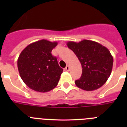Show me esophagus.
Segmentation results:
<instances>
[{"label":"esophagus","mask_w":127,"mask_h":127,"mask_svg":"<svg viewBox=\"0 0 127 127\" xmlns=\"http://www.w3.org/2000/svg\"><path fill=\"white\" fill-rule=\"evenodd\" d=\"M65 69H66V70H67V71H68V70H70V66L68 65H67L65 67Z\"/></svg>","instance_id":"obj_1"}]
</instances>
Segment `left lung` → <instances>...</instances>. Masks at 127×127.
Returning a JSON list of instances; mask_svg holds the SVG:
<instances>
[{
	"label": "left lung",
	"mask_w": 127,
	"mask_h": 127,
	"mask_svg": "<svg viewBox=\"0 0 127 127\" xmlns=\"http://www.w3.org/2000/svg\"><path fill=\"white\" fill-rule=\"evenodd\" d=\"M66 45L76 55L82 68V76L75 81L76 86L86 91L101 88L112 71L113 58L108 49L87 39L78 43L68 41Z\"/></svg>",
	"instance_id": "1"
}]
</instances>
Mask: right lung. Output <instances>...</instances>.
I'll return each mask as SVG.
<instances>
[{
	"label": "right lung",
	"mask_w": 127,
	"mask_h": 127,
	"mask_svg": "<svg viewBox=\"0 0 127 127\" xmlns=\"http://www.w3.org/2000/svg\"><path fill=\"white\" fill-rule=\"evenodd\" d=\"M57 44L41 39L28 45L20 54L19 73L24 82L33 90L47 92L57 86L63 71L51 54Z\"/></svg>",
	"instance_id": "add662e5"
}]
</instances>
